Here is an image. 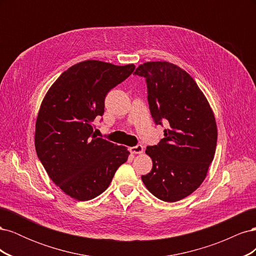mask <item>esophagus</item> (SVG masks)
I'll use <instances>...</instances> for the list:
<instances>
[{
	"mask_svg": "<svg viewBox=\"0 0 256 256\" xmlns=\"http://www.w3.org/2000/svg\"><path fill=\"white\" fill-rule=\"evenodd\" d=\"M130 152L132 154H142L144 152V147L141 144H138L136 146L130 147Z\"/></svg>",
	"mask_w": 256,
	"mask_h": 256,
	"instance_id": "1",
	"label": "esophagus"
}]
</instances>
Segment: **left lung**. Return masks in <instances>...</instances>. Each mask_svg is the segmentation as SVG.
<instances>
[{"label":"left lung","mask_w":256,"mask_h":256,"mask_svg":"<svg viewBox=\"0 0 256 256\" xmlns=\"http://www.w3.org/2000/svg\"><path fill=\"white\" fill-rule=\"evenodd\" d=\"M136 76L145 78L147 100L156 125L166 122L164 138L145 152L152 171L142 176L146 188L173 203L196 191L205 180L216 146L214 115L191 76L168 62H147Z\"/></svg>","instance_id":"left-lung-1"}]
</instances>
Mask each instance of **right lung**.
I'll use <instances>...</instances> for the list:
<instances>
[{
	"instance_id": "obj_1",
	"label": "right lung",
	"mask_w": 256,
	"mask_h": 256,
	"mask_svg": "<svg viewBox=\"0 0 256 256\" xmlns=\"http://www.w3.org/2000/svg\"><path fill=\"white\" fill-rule=\"evenodd\" d=\"M136 66L84 60L68 68L46 94L35 128L38 159L49 177L78 200L98 196L129 156L127 147L97 138L92 122L104 112V98Z\"/></svg>"
}]
</instances>
